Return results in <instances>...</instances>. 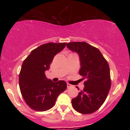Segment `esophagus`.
Listing matches in <instances>:
<instances>
[{
    "label": "esophagus",
    "instance_id": "1",
    "mask_svg": "<svg viewBox=\"0 0 130 130\" xmlns=\"http://www.w3.org/2000/svg\"><path fill=\"white\" fill-rule=\"evenodd\" d=\"M67 88H68H68H70V87H72V86H73L72 85H71L70 84H69V83H67Z\"/></svg>",
    "mask_w": 130,
    "mask_h": 130
}]
</instances>
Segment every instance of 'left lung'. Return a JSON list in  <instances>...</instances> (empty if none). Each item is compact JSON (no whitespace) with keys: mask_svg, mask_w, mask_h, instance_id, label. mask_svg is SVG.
<instances>
[{"mask_svg":"<svg viewBox=\"0 0 130 130\" xmlns=\"http://www.w3.org/2000/svg\"><path fill=\"white\" fill-rule=\"evenodd\" d=\"M67 47L78 54L79 73L86 80L84 90L71 100L73 107L81 114L93 113L103 104L111 88L108 63L99 50L86 42L68 43Z\"/></svg>","mask_w":130,"mask_h":130,"instance_id":"left-lung-1","label":"left lung"}]
</instances>
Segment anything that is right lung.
Wrapping results in <instances>:
<instances>
[{"mask_svg": "<svg viewBox=\"0 0 130 130\" xmlns=\"http://www.w3.org/2000/svg\"><path fill=\"white\" fill-rule=\"evenodd\" d=\"M67 43L42 44L32 51L22 63L19 75V88L25 102L35 111L50 109L56 104L58 96L66 90V82L54 83L45 76L54 56Z\"/></svg>", "mask_w": 130, "mask_h": 130, "instance_id": "add662e5", "label": "right lung"}]
</instances>
